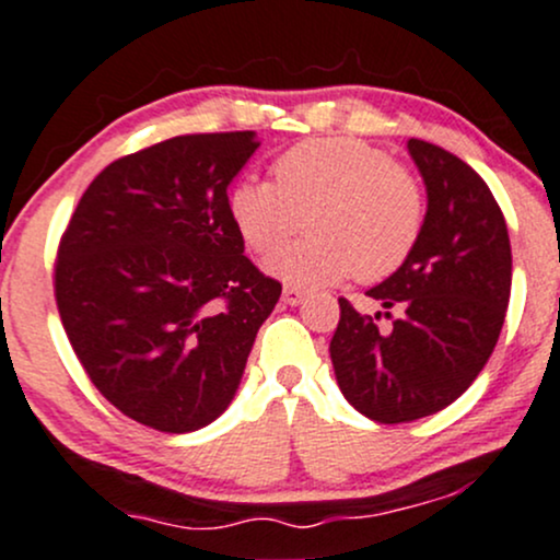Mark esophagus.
Wrapping results in <instances>:
<instances>
[{
  "mask_svg": "<svg viewBox=\"0 0 560 560\" xmlns=\"http://www.w3.org/2000/svg\"><path fill=\"white\" fill-rule=\"evenodd\" d=\"M281 300H284L287 305H300V303H303V300H305V292L300 290V287L287 284L284 292H281Z\"/></svg>",
  "mask_w": 560,
  "mask_h": 560,
  "instance_id": "1",
  "label": "esophagus"
}]
</instances>
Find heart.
Listing matches in <instances>:
<instances>
[{"mask_svg":"<svg viewBox=\"0 0 560 560\" xmlns=\"http://www.w3.org/2000/svg\"><path fill=\"white\" fill-rule=\"evenodd\" d=\"M273 180L242 177L231 188L236 231L257 255L278 249L312 212L314 236L276 252L266 268L294 287L380 279L415 249L425 220L420 183L380 149L353 138H322L276 159Z\"/></svg>","mask_w":560,"mask_h":560,"instance_id":"heart-1","label":"heart"}]
</instances>
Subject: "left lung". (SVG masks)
Segmentation results:
<instances>
[{"label": "left lung", "mask_w": 560, "mask_h": 560, "mask_svg": "<svg viewBox=\"0 0 560 560\" xmlns=\"http://www.w3.org/2000/svg\"><path fill=\"white\" fill-rule=\"evenodd\" d=\"M428 210L420 238L370 298L398 308L390 331L340 300L329 342L348 404L385 425L435 415L483 370L505 322L513 257L500 205L476 170L454 153L411 138Z\"/></svg>", "instance_id": "1"}]
</instances>
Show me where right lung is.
Returning a JSON list of instances; mask_svg holds the SVG:
<instances>
[{
  "instance_id": "obj_1",
  "label": "right lung",
  "mask_w": 560,
  "mask_h": 560,
  "mask_svg": "<svg viewBox=\"0 0 560 560\" xmlns=\"http://www.w3.org/2000/svg\"><path fill=\"white\" fill-rule=\"evenodd\" d=\"M257 145L255 132H212L130 153L90 183L60 238L55 300L73 353L140 425L218 420L279 303L229 210Z\"/></svg>"
}]
</instances>
